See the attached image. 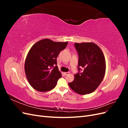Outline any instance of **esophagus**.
Wrapping results in <instances>:
<instances>
[{
    "mask_svg": "<svg viewBox=\"0 0 128 128\" xmlns=\"http://www.w3.org/2000/svg\"><path fill=\"white\" fill-rule=\"evenodd\" d=\"M69 74V72H64V76H66V75H68Z\"/></svg>",
    "mask_w": 128,
    "mask_h": 128,
    "instance_id": "1",
    "label": "esophagus"
}]
</instances>
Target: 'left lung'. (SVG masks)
<instances>
[{"label":"left lung","instance_id":"8db88e82","mask_svg":"<svg viewBox=\"0 0 128 128\" xmlns=\"http://www.w3.org/2000/svg\"><path fill=\"white\" fill-rule=\"evenodd\" d=\"M78 54L79 72L74 75V80L68 85L79 94H87L94 91L105 74L106 61L104 53L94 42L75 43ZM82 68L83 71L80 73Z\"/></svg>","mask_w":128,"mask_h":128}]
</instances>
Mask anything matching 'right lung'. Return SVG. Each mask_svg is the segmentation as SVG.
Here are the masks:
<instances>
[{
  "label": "right lung",
  "instance_id": "obj_1",
  "mask_svg": "<svg viewBox=\"0 0 128 128\" xmlns=\"http://www.w3.org/2000/svg\"><path fill=\"white\" fill-rule=\"evenodd\" d=\"M67 44L68 42H56L46 38L31 48L26 59L24 70L28 82L36 90L46 92L56 87L62 76L57 66H54L57 64V56Z\"/></svg>",
  "mask_w": 128,
  "mask_h": 128
}]
</instances>
